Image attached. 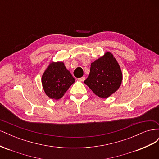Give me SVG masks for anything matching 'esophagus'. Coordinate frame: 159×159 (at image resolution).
I'll return each instance as SVG.
<instances>
[{"label": "esophagus", "mask_w": 159, "mask_h": 159, "mask_svg": "<svg viewBox=\"0 0 159 159\" xmlns=\"http://www.w3.org/2000/svg\"><path fill=\"white\" fill-rule=\"evenodd\" d=\"M85 77H82V78H79V79H78V80H79L80 81H84L85 80Z\"/></svg>", "instance_id": "1"}]
</instances>
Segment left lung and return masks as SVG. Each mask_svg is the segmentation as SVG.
<instances>
[{"label": "left lung", "mask_w": 159, "mask_h": 159, "mask_svg": "<svg viewBox=\"0 0 159 159\" xmlns=\"http://www.w3.org/2000/svg\"><path fill=\"white\" fill-rule=\"evenodd\" d=\"M121 69L113 54L106 52L91 64L88 78L84 81L98 97L105 99L115 93L121 85Z\"/></svg>", "instance_id": "left-lung-1"}]
</instances>
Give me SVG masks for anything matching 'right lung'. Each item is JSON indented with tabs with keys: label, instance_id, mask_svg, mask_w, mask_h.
<instances>
[{
	"label": "right lung",
	"instance_id": "1",
	"mask_svg": "<svg viewBox=\"0 0 159 159\" xmlns=\"http://www.w3.org/2000/svg\"><path fill=\"white\" fill-rule=\"evenodd\" d=\"M74 82L75 79L63 61H51L42 76V85L46 95L55 100L63 97Z\"/></svg>",
	"mask_w": 159,
	"mask_h": 159
}]
</instances>
